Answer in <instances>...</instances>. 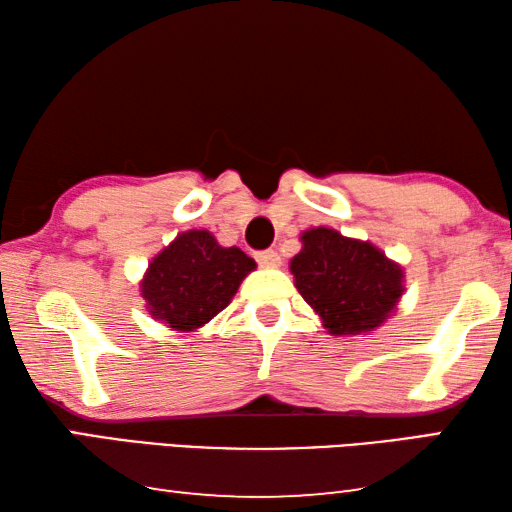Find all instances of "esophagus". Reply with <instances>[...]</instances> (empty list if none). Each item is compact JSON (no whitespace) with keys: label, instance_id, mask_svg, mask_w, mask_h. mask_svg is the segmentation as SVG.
<instances>
[{"label":"esophagus","instance_id":"34e87169","mask_svg":"<svg viewBox=\"0 0 512 512\" xmlns=\"http://www.w3.org/2000/svg\"><path fill=\"white\" fill-rule=\"evenodd\" d=\"M255 259L262 268H277L282 264V259L275 253V250H262V253L255 255Z\"/></svg>","mask_w":512,"mask_h":512}]
</instances>
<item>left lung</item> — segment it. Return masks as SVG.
<instances>
[{"instance_id": "8db88e82", "label": "left lung", "mask_w": 512, "mask_h": 512, "mask_svg": "<svg viewBox=\"0 0 512 512\" xmlns=\"http://www.w3.org/2000/svg\"><path fill=\"white\" fill-rule=\"evenodd\" d=\"M300 241L291 259L295 288L331 336L369 333L396 311L405 273L383 250L324 226L304 230Z\"/></svg>"}]
</instances>
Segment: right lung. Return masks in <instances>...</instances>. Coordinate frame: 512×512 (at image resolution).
Instances as JSON below:
<instances>
[{
    "label": "right lung",
    "instance_id": "right-lung-1",
    "mask_svg": "<svg viewBox=\"0 0 512 512\" xmlns=\"http://www.w3.org/2000/svg\"><path fill=\"white\" fill-rule=\"evenodd\" d=\"M255 259L237 246L224 248L208 230L176 235L156 255L141 282V295L154 320L174 331H197L224 311Z\"/></svg>",
    "mask_w": 512,
    "mask_h": 512
}]
</instances>
